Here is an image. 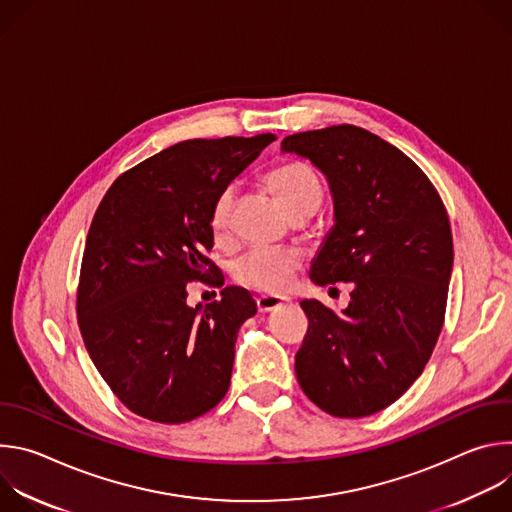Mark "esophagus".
I'll use <instances>...</instances> for the list:
<instances>
[{"label":"esophagus","instance_id":"esophagus-1","mask_svg":"<svg viewBox=\"0 0 512 512\" xmlns=\"http://www.w3.org/2000/svg\"><path fill=\"white\" fill-rule=\"evenodd\" d=\"M287 302H289V298H285V296H269V294H265V296L257 298V310L265 314V312H271V310H275V308H279V306H283Z\"/></svg>","mask_w":512,"mask_h":512}]
</instances>
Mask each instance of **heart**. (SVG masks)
Returning a JSON list of instances; mask_svg holds the SVG:
<instances>
[{
	"label": "heart",
	"mask_w": 512,
	"mask_h": 512,
	"mask_svg": "<svg viewBox=\"0 0 512 512\" xmlns=\"http://www.w3.org/2000/svg\"><path fill=\"white\" fill-rule=\"evenodd\" d=\"M267 186L273 190L283 208L294 218L312 216L324 198V188L318 172L306 162H285L267 174ZM235 202V186H225L212 200L208 225L216 241L229 237L231 212ZM300 265L296 251L281 247H253L233 265V275L239 283L261 289L279 291L287 287Z\"/></svg>",
	"instance_id": "obj_1"
}]
</instances>
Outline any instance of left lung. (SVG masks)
<instances>
[{
    "label": "left lung",
    "mask_w": 512,
    "mask_h": 512,
    "mask_svg": "<svg viewBox=\"0 0 512 512\" xmlns=\"http://www.w3.org/2000/svg\"><path fill=\"white\" fill-rule=\"evenodd\" d=\"M281 152L308 158L334 198L310 279L352 283L342 314L302 302L298 383L334 417L373 415L415 383L442 332L454 265L446 206L413 160L356 125L287 135Z\"/></svg>",
    "instance_id": "8db88e82"
}]
</instances>
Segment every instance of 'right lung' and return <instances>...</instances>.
I'll return each mask as SVG.
<instances>
[{
    "label": "right lung",
    "instance_id": "add662e5",
    "mask_svg": "<svg viewBox=\"0 0 512 512\" xmlns=\"http://www.w3.org/2000/svg\"><path fill=\"white\" fill-rule=\"evenodd\" d=\"M273 139L180 141L121 174L101 200L83 253L79 328L97 371L135 415L186 423L227 395L237 334L257 304L229 285L221 300L190 308L186 285L221 279L206 257L212 200Z\"/></svg>",
    "mask_w": 512,
    "mask_h": 512
}]
</instances>
